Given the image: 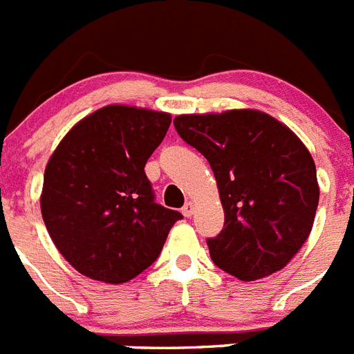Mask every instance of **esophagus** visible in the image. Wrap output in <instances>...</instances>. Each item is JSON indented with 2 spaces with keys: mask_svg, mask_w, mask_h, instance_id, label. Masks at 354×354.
I'll return each mask as SVG.
<instances>
[{
  "mask_svg": "<svg viewBox=\"0 0 354 354\" xmlns=\"http://www.w3.org/2000/svg\"><path fill=\"white\" fill-rule=\"evenodd\" d=\"M194 203H192V201H189V203H185V207H183L182 209V212H183V216H185V218H191L192 214H194Z\"/></svg>",
  "mask_w": 354,
  "mask_h": 354,
  "instance_id": "obj_1",
  "label": "esophagus"
}]
</instances>
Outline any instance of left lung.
Wrapping results in <instances>:
<instances>
[{
    "mask_svg": "<svg viewBox=\"0 0 354 354\" xmlns=\"http://www.w3.org/2000/svg\"><path fill=\"white\" fill-rule=\"evenodd\" d=\"M178 135L209 160L225 227L207 239L223 272L255 281L284 268L311 232L317 169L301 138L257 109L174 118Z\"/></svg>",
    "mask_w": 354,
    "mask_h": 354,
    "instance_id": "left-lung-1",
    "label": "left lung"
}]
</instances>
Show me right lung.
<instances>
[{
  "label": "right lung",
  "mask_w": 354,
  "mask_h": 354,
  "mask_svg": "<svg viewBox=\"0 0 354 354\" xmlns=\"http://www.w3.org/2000/svg\"><path fill=\"white\" fill-rule=\"evenodd\" d=\"M171 115L111 104L77 122L44 169L41 214L53 245L86 277L126 283L156 261L178 210L154 201L145 163Z\"/></svg>",
  "instance_id": "right-lung-1"
}]
</instances>
